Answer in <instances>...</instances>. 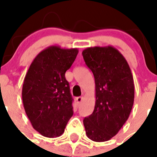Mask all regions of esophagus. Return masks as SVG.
Segmentation results:
<instances>
[{
    "mask_svg": "<svg viewBox=\"0 0 157 157\" xmlns=\"http://www.w3.org/2000/svg\"><path fill=\"white\" fill-rule=\"evenodd\" d=\"M82 99H83V97H77V98H76V103H77V104H80V103H81Z\"/></svg>",
    "mask_w": 157,
    "mask_h": 157,
    "instance_id": "esophagus-1",
    "label": "esophagus"
}]
</instances>
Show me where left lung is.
Wrapping results in <instances>:
<instances>
[{"label":"left lung","instance_id":"obj_1","mask_svg":"<svg viewBox=\"0 0 157 157\" xmlns=\"http://www.w3.org/2000/svg\"><path fill=\"white\" fill-rule=\"evenodd\" d=\"M84 60L94 76L95 106L83 120L86 135L94 142L108 141L126 122L134 99V84L126 59L116 48L89 47Z\"/></svg>","mask_w":157,"mask_h":157}]
</instances>
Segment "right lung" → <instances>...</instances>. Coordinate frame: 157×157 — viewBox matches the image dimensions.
Segmentation results:
<instances>
[{
    "mask_svg": "<svg viewBox=\"0 0 157 157\" xmlns=\"http://www.w3.org/2000/svg\"><path fill=\"white\" fill-rule=\"evenodd\" d=\"M77 54L76 48L50 46L36 55L26 74L22 90L23 107L33 127L43 136L62 135L73 115V98L65 72Z\"/></svg>",
    "mask_w": 157,
    "mask_h": 157,
    "instance_id": "right-lung-1",
    "label": "right lung"
}]
</instances>
